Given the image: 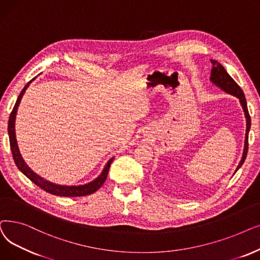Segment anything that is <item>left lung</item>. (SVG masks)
<instances>
[{
    "mask_svg": "<svg viewBox=\"0 0 260 260\" xmlns=\"http://www.w3.org/2000/svg\"><path fill=\"white\" fill-rule=\"evenodd\" d=\"M211 62L213 64L212 72H211V81L216 84L218 88L221 90H223L224 92L234 95L235 97H237L241 106L243 109V112L246 118V131H245V140H244V149L242 153V157L239 165L236 168V171L242 166L244 163V159L246 157V154H248V149H249V131L251 128V117L249 114V110L248 106H246V101H245V96L243 94V91L241 90L240 86L236 83L230 75L229 73L225 71V69L222 67L218 61L211 59ZM235 171V172H236Z\"/></svg>",
    "mask_w": 260,
    "mask_h": 260,
    "instance_id": "left-lung-1",
    "label": "left lung"
}]
</instances>
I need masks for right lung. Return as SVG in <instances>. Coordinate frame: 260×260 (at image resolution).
<instances>
[{"instance_id":"1","label":"right lung","mask_w":260,"mask_h":260,"mask_svg":"<svg viewBox=\"0 0 260 260\" xmlns=\"http://www.w3.org/2000/svg\"><path fill=\"white\" fill-rule=\"evenodd\" d=\"M32 80H30L25 86H24V89L21 91L20 95L18 96L16 105L11 111L10 116H9V120H8V135H9L10 149H11L12 157H14V160H15L17 167L19 168V170L22 172V174L25 175L31 182H34L37 185V186H39L41 189L45 190L48 193H52V194H55V196H60V197H82V196L91 194V193L95 192L98 188H101L102 185L105 183V181L108 177L110 165L113 160V157L108 160V163L105 166V168H104L102 174L100 175V177L96 178L94 181H92L88 184L79 185V186H63V185H57V184H54V183L49 182V181H46L43 178H41L40 176L36 175L35 172L25 164L24 159L22 158V156L20 154V151H19V148H18L17 140H16L15 121H16V115H17L18 107H19V104L22 100V96L24 95V93H25L26 89L28 88V85L30 84V82Z\"/></svg>"}]
</instances>
